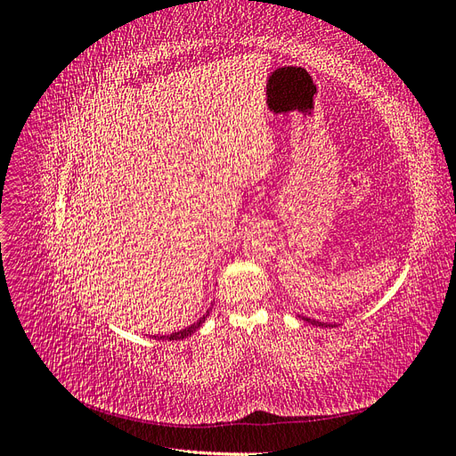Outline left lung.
<instances>
[{
    "mask_svg": "<svg viewBox=\"0 0 456 456\" xmlns=\"http://www.w3.org/2000/svg\"><path fill=\"white\" fill-rule=\"evenodd\" d=\"M298 317H300V315H298ZM302 320L312 323V325H315V327H333V323H323V322H317V320H310V317H305V315H302Z\"/></svg>",
    "mask_w": 456,
    "mask_h": 456,
    "instance_id": "obj_1",
    "label": "left lung"
}]
</instances>
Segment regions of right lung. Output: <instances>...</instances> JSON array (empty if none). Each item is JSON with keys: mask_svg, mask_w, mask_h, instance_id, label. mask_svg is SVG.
<instances>
[{"mask_svg": "<svg viewBox=\"0 0 456 456\" xmlns=\"http://www.w3.org/2000/svg\"><path fill=\"white\" fill-rule=\"evenodd\" d=\"M209 315V312H207L203 317H200V320L196 322V323H191V325H188V327H184V329H181V330H176V333H173V335H161L158 340H181V338H186V337H190V335H194L196 330L203 325V322H205V317ZM156 338V337H154Z\"/></svg>", "mask_w": 456, "mask_h": 456, "instance_id": "1", "label": "right lung"}]
</instances>
